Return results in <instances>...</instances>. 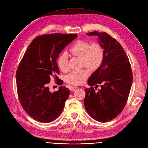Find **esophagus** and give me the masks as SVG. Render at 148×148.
I'll return each mask as SVG.
<instances>
[{
  "label": "esophagus",
  "mask_w": 148,
  "mask_h": 148,
  "mask_svg": "<svg viewBox=\"0 0 148 148\" xmlns=\"http://www.w3.org/2000/svg\"><path fill=\"white\" fill-rule=\"evenodd\" d=\"M78 88V87L76 86H74V87H70V90L72 91H74L75 90H76Z\"/></svg>",
  "instance_id": "obj_1"
}]
</instances>
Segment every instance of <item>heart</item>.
Segmentation results:
<instances>
[{"mask_svg":"<svg viewBox=\"0 0 148 148\" xmlns=\"http://www.w3.org/2000/svg\"><path fill=\"white\" fill-rule=\"evenodd\" d=\"M69 51L72 56L82 57L83 65L91 71L97 69L104 59V49L97 42L90 44L87 41L77 40L72 45ZM57 64L61 71H66L68 69V54L65 52L60 54L57 60ZM88 75L87 69L76 70L66 76L65 81L71 84L79 85L82 84Z\"/></svg>","mask_w":148,"mask_h":148,"instance_id":"obj_1","label":"heart"}]
</instances>
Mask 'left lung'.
<instances>
[{
  "label": "left lung",
  "mask_w": 148,
  "mask_h": 148,
  "mask_svg": "<svg viewBox=\"0 0 148 148\" xmlns=\"http://www.w3.org/2000/svg\"><path fill=\"white\" fill-rule=\"evenodd\" d=\"M87 36H97L104 49V59L88 79L91 88H85L84 106L87 113L99 122L111 121L123 110L133 81L128 57L121 45L104 32H93ZM101 85V90L95 92Z\"/></svg>",
  "instance_id": "left-lung-1"
}]
</instances>
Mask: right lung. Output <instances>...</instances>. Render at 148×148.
Wrapping results in <instances>:
<instances>
[{"instance_id":"right-lung-1","label":"right lung","mask_w":148,"mask_h":148,"mask_svg":"<svg viewBox=\"0 0 148 148\" xmlns=\"http://www.w3.org/2000/svg\"><path fill=\"white\" fill-rule=\"evenodd\" d=\"M76 34L54 33L40 36L29 45L16 72L18 95L25 112L41 123H49L62 112L70 91L60 87L51 92L50 78L58 80L59 54L73 41Z\"/></svg>"}]
</instances>
